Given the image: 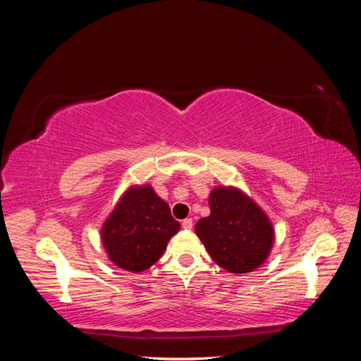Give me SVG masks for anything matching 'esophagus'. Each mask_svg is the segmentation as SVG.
I'll list each match as a JSON object with an SVG mask.
<instances>
[{"mask_svg":"<svg viewBox=\"0 0 361 361\" xmlns=\"http://www.w3.org/2000/svg\"><path fill=\"white\" fill-rule=\"evenodd\" d=\"M181 226H183V228H185V229H192L194 223H192V219H191V218H186V219H183Z\"/></svg>","mask_w":361,"mask_h":361,"instance_id":"obj_1","label":"esophagus"}]
</instances>
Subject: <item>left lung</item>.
Returning a JSON list of instances; mask_svg holds the SVG:
<instances>
[{
	"instance_id": "1",
	"label": "left lung",
	"mask_w": 361,
	"mask_h": 361,
	"mask_svg": "<svg viewBox=\"0 0 361 361\" xmlns=\"http://www.w3.org/2000/svg\"><path fill=\"white\" fill-rule=\"evenodd\" d=\"M210 215L195 224V234L219 267L232 274L252 272L267 259L274 228L264 212L237 188H215Z\"/></svg>"
}]
</instances>
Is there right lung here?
<instances>
[{"mask_svg": "<svg viewBox=\"0 0 361 361\" xmlns=\"http://www.w3.org/2000/svg\"><path fill=\"white\" fill-rule=\"evenodd\" d=\"M178 231L167 202L149 185L132 186L103 224L102 242L116 266L142 272L161 258Z\"/></svg>", "mask_w": 361, "mask_h": 361, "instance_id": "1", "label": "right lung"}]
</instances>
